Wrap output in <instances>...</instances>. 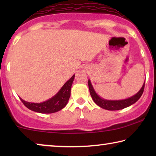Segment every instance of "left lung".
Masks as SVG:
<instances>
[{"mask_svg": "<svg viewBox=\"0 0 156 156\" xmlns=\"http://www.w3.org/2000/svg\"><path fill=\"white\" fill-rule=\"evenodd\" d=\"M88 85H89V92H90L91 97L92 98L93 101H94L98 106L106 110L116 111V110L123 109V108H126L128 106L135 104L136 102L140 99V97H141L143 92H144L145 82L140 90L138 91L135 95L132 96V97L129 98H127V99H121V100H108V99H104V98L100 97V96L96 92L94 89V87L92 86V84H91L90 80H88Z\"/></svg>", "mask_w": 156, "mask_h": 156, "instance_id": "8db88e82", "label": "left lung"}]
</instances>
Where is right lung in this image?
<instances>
[{"label":"right lung","instance_id":"1","mask_svg":"<svg viewBox=\"0 0 156 156\" xmlns=\"http://www.w3.org/2000/svg\"><path fill=\"white\" fill-rule=\"evenodd\" d=\"M74 76L75 74L65 82L56 94L46 101L41 103H33L26 101L20 98L21 101L27 108L40 114H52L59 112L67 105L69 101Z\"/></svg>","mask_w":156,"mask_h":156}]
</instances>
